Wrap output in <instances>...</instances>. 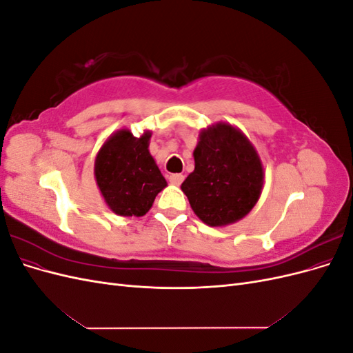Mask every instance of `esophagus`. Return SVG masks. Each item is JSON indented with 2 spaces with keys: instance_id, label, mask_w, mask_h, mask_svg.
Masks as SVG:
<instances>
[{
  "instance_id": "1",
  "label": "esophagus",
  "mask_w": 353,
  "mask_h": 353,
  "mask_svg": "<svg viewBox=\"0 0 353 353\" xmlns=\"http://www.w3.org/2000/svg\"><path fill=\"white\" fill-rule=\"evenodd\" d=\"M183 181H184V175H181V174H172L169 176V183L172 185H181Z\"/></svg>"
}]
</instances>
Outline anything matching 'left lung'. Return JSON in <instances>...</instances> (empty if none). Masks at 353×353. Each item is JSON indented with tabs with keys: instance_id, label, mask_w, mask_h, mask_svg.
I'll return each instance as SVG.
<instances>
[{
	"instance_id": "8db88e82",
	"label": "left lung",
	"mask_w": 353,
	"mask_h": 353,
	"mask_svg": "<svg viewBox=\"0 0 353 353\" xmlns=\"http://www.w3.org/2000/svg\"><path fill=\"white\" fill-rule=\"evenodd\" d=\"M194 170L181 185L197 218L209 227L243 219L258 203L265 170L258 150L241 130L228 122L199 132Z\"/></svg>"
}]
</instances>
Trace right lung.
Masks as SVG:
<instances>
[{"instance_id": "obj_1", "label": "right lung", "mask_w": 353, "mask_h": 353, "mask_svg": "<svg viewBox=\"0 0 353 353\" xmlns=\"http://www.w3.org/2000/svg\"><path fill=\"white\" fill-rule=\"evenodd\" d=\"M152 131L113 132L95 156L94 176L108 208L119 216H144L168 183L150 154Z\"/></svg>"}]
</instances>
